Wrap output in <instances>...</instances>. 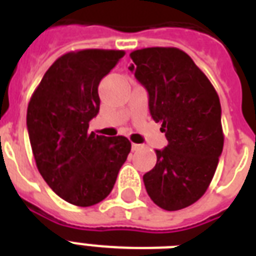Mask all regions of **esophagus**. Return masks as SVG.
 Instances as JSON below:
<instances>
[{
  "instance_id": "1",
  "label": "esophagus",
  "mask_w": 256,
  "mask_h": 256,
  "mask_svg": "<svg viewBox=\"0 0 256 256\" xmlns=\"http://www.w3.org/2000/svg\"><path fill=\"white\" fill-rule=\"evenodd\" d=\"M142 148H144V144H132V152H140Z\"/></svg>"
}]
</instances>
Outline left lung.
<instances>
[{
    "instance_id": "left-lung-1",
    "label": "left lung",
    "mask_w": 256,
    "mask_h": 256,
    "mask_svg": "<svg viewBox=\"0 0 256 256\" xmlns=\"http://www.w3.org/2000/svg\"><path fill=\"white\" fill-rule=\"evenodd\" d=\"M128 69L148 92L152 120L160 122L168 146L144 175L146 191L168 211L191 206L210 186L222 154L220 102L206 74L176 48H146L130 53Z\"/></svg>"
}]
</instances>
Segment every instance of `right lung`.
Wrapping results in <instances>:
<instances>
[{
    "label": "right lung",
    "mask_w": 256,
    "mask_h": 256,
    "mask_svg": "<svg viewBox=\"0 0 256 256\" xmlns=\"http://www.w3.org/2000/svg\"><path fill=\"white\" fill-rule=\"evenodd\" d=\"M124 50L84 49L56 60L34 90L26 124L36 164L50 188L74 206L88 207L112 192L132 144L126 136L88 132L98 114L100 80Z\"/></svg>",
    "instance_id": "add662e5"
}]
</instances>
